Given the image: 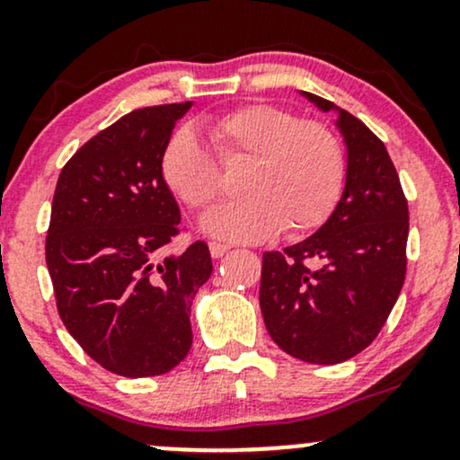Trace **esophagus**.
Masks as SVG:
<instances>
[{"instance_id": "1", "label": "esophagus", "mask_w": 460, "mask_h": 460, "mask_svg": "<svg viewBox=\"0 0 460 460\" xmlns=\"http://www.w3.org/2000/svg\"><path fill=\"white\" fill-rule=\"evenodd\" d=\"M229 248L231 246L223 244V242H209V252H212V257H216V260H218V257H223Z\"/></svg>"}]
</instances>
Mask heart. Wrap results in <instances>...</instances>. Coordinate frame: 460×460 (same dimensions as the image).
I'll return each instance as SVG.
<instances>
[{"mask_svg":"<svg viewBox=\"0 0 460 460\" xmlns=\"http://www.w3.org/2000/svg\"><path fill=\"white\" fill-rule=\"evenodd\" d=\"M214 153L190 129H177L164 146L162 177L192 212L223 194V169L248 164L242 199L205 216L216 237L255 242L283 229L288 235L318 229L335 209L346 179L344 146L329 125L298 119L274 103L242 105L208 125Z\"/></svg>","mask_w":460,"mask_h":460,"instance_id":"b5f03b06","label":"heart"}]
</instances>
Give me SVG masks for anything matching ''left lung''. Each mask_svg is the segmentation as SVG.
Masks as SVG:
<instances>
[{
    "instance_id": "left-lung-1",
    "label": "left lung",
    "mask_w": 460,
    "mask_h": 460,
    "mask_svg": "<svg viewBox=\"0 0 460 460\" xmlns=\"http://www.w3.org/2000/svg\"><path fill=\"white\" fill-rule=\"evenodd\" d=\"M307 94L320 110L329 99ZM346 188L307 240L263 252L260 305L281 350L307 363L348 361L376 340L406 274L409 203L383 140L346 110Z\"/></svg>"
}]
</instances>
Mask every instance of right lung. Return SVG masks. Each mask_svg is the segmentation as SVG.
I'll return each mask as SVG.
<instances>
[{"label":"right lung","mask_w":460,"mask_h":460,"mask_svg":"<svg viewBox=\"0 0 460 460\" xmlns=\"http://www.w3.org/2000/svg\"><path fill=\"white\" fill-rule=\"evenodd\" d=\"M190 105L125 114L58 177L45 240L58 314L84 352L119 376H160L186 358L190 307L212 274L203 240L162 257L183 231L162 153Z\"/></svg>","instance_id":"right-lung-1"}]
</instances>
